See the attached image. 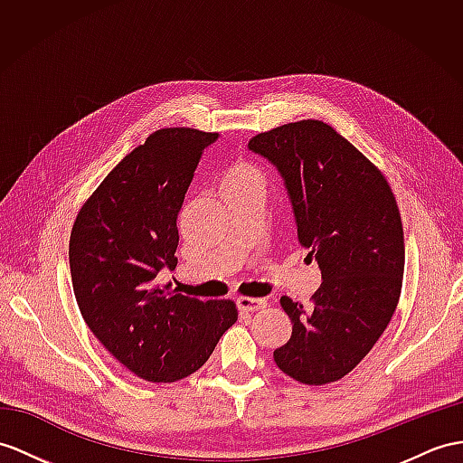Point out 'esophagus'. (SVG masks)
Returning <instances> with one entry per match:
<instances>
[{
  "label": "esophagus",
  "instance_id": "esophagus-1",
  "mask_svg": "<svg viewBox=\"0 0 463 463\" xmlns=\"http://www.w3.org/2000/svg\"><path fill=\"white\" fill-rule=\"evenodd\" d=\"M267 307L265 298H253V297H240L238 298V308L243 312H255Z\"/></svg>",
  "mask_w": 463,
  "mask_h": 463
}]
</instances>
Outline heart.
<instances>
[{
    "instance_id": "obj_1",
    "label": "heart",
    "mask_w": 463,
    "mask_h": 463,
    "mask_svg": "<svg viewBox=\"0 0 463 463\" xmlns=\"http://www.w3.org/2000/svg\"><path fill=\"white\" fill-rule=\"evenodd\" d=\"M267 178L257 165L250 161H240L230 166L223 175L222 188H261L265 190Z\"/></svg>"
}]
</instances>
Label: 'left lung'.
Masks as SVG:
<instances>
[{
	"mask_svg": "<svg viewBox=\"0 0 463 463\" xmlns=\"http://www.w3.org/2000/svg\"><path fill=\"white\" fill-rule=\"evenodd\" d=\"M283 175L298 241L322 285L308 307L280 298L292 322L275 364L304 385L340 381L371 352L397 310L404 238L385 175L328 123L302 119L250 139Z\"/></svg>",
	"mask_w": 463,
	"mask_h": 463,
	"instance_id": "obj_1",
	"label": "left lung"
}]
</instances>
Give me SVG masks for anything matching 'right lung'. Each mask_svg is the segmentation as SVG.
<instances>
[{
	"instance_id": "add662e5",
	"label": "right lung",
	"mask_w": 463,
	"mask_h": 463,
	"mask_svg": "<svg viewBox=\"0 0 463 463\" xmlns=\"http://www.w3.org/2000/svg\"><path fill=\"white\" fill-rule=\"evenodd\" d=\"M216 139L193 128L156 129L101 180L72 225L69 259L82 318L119 364L151 383L194 373L238 320L232 300L202 302L156 283L163 267H176L178 212Z\"/></svg>"
}]
</instances>
